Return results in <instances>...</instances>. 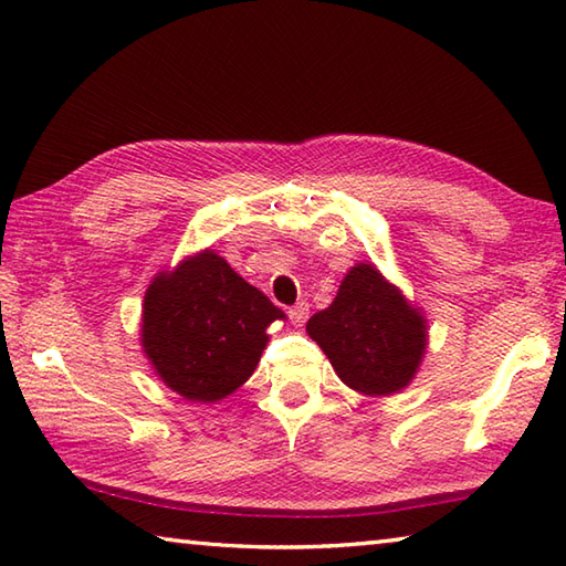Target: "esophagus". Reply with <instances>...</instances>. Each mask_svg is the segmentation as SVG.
Segmentation results:
<instances>
[{
  "mask_svg": "<svg viewBox=\"0 0 566 566\" xmlns=\"http://www.w3.org/2000/svg\"><path fill=\"white\" fill-rule=\"evenodd\" d=\"M290 318H292L294 326H304L306 318H308V304H306V302L294 304V306L290 308Z\"/></svg>",
  "mask_w": 566,
  "mask_h": 566,
  "instance_id": "34e87169",
  "label": "esophagus"
}]
</instances>
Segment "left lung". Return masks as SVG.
<instances>
[{"label":"left lung","mask_w":566,"mask_h":566,"mask_svg":"<svg viewBox=\"0 0 566 566\" xmlns=\"http://www.w3.org/2000/svg\"><path fill=\"white\" fill-rule=\"evenodd\" d=\"M306 331L355 391L384 396L413 379L426 353V321L371 264H357L335 302Z\"/></svg>","instance_id":"left-lung-1"}]
</instances>
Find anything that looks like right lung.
<instances>
[{"mask_svg": "<svg viewBox=\"0 0 566 566\" xmlns=\"http://www.w3.org/2000/svg\"><path fill=\"white\" fill-rule=\"evenodd\" d=\"M276 318L282 308L207 250L148 286L143 347L167 387L189 401H219L255 371Z\"/></svg>", "mask_w": 566, "mask_h": 566, "instance_id": "1", "label": "right lung"}]
</instances>
